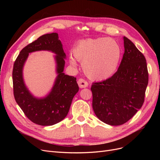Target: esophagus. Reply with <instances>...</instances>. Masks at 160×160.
<instances>
[{
  "label": "esophagus",
  "mask_w": 160,
  "mask_h": 160,
  "mask_svg": "<svg viewBox=\"0 0 160 160\" xmlns=\"http://www.w3.org/2000/svg\"><path fill=\"white\" fill-rule=\"evenodd\" d=\"M78 85L80 88H85L87 87H88V83L83 79H79L78 80Z\"/></svg>",
  "instance_id": "34e87169"
}]
</instances>
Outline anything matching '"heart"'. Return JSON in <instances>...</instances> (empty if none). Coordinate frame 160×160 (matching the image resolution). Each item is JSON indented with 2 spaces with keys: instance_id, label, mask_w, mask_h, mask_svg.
I'll return each instance as SVG.
<instances>
[{
  "instance_id": "1",
  "label": "heart",
  "mask_w": 160,
  "mask_h": 160,
  "mask_svg": "<svg viewBox=\"0 0 160 160\" xmlns=\"http://www.w3.org/2000/svg\"><path fill=\"white\" fill-rule=\"evenodd\" d=\"M122 51L118 42L111 38H88L77 43L73 55L82 62L85 75L94 81L106 80L117 69ZM71 65L76 67L74 57H69Z\"/></svg>"
}]
</instances>
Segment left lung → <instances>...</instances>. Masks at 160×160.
Masks as SVG:
<instances>
[{"label": "left lung", "instance_id": "1", "mask_svg": "<svg viewBox=\"0 0 160 160\" xmlns=\"http://www.w3.org/2000/svg\"><path fill=\"white\" fill-rule=\"evenodd\" d=\"M123 42L125 51L118 71L91 88L96 116L114 126L126 123L141 109L148 84L146 58L129 38L123 37Z\"/></svg>", "mask_w": 160, "mask_h": 160}]
</instances>
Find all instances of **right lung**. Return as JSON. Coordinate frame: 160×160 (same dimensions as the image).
Returning <instances> with one entry per match:
<instances>
[{"label": "right lung", "mask_w": 160, "mask_h": 160, "mask_svg": "<svg viewBox=\"0 0 160 160\" xmlns=\"http://www.w3.org/2000/svg\"><path fill=\"white\" fill-rule=\"evenodd\" d=\"M39 50L55 53L58 75L50 93L37 98L30 92L23 78V67L29 53ZM66 59L61 41L57 32L42 35L21 50L14 62L12 71L14 96L16 102L32 122L49 126L60 122L67 115L79 86L74 77L63 71Z\"/></svg>", "instance_id": "1"}]
</instances>
